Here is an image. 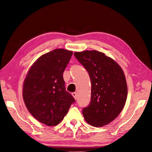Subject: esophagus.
I'll return each mask as SVG.
<instances>
[{
  "label": "esophagus",
  "instance_id": "obj_1",
  "mask_svg": "<svg viewBox=\"0 0 152 152\" xmlns=\"http://www.w3.org/2000/svg\"><path fill=\"white\" fill-rule=\"evenodd\" d=\"M72 96H74V98L75 99H77V93L76 92H74V93H72Z\"/></svg>",
  "mask_w": 152,
  "mask_h": 152
}]
</instances>
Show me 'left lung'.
<instances>
[{
    "label": "left lung",
    "instance_id": "obj_1",
    "mask_svg": "<svg viewBox=\"0 0 152 152\" xmlns=\"http://www.w3.org/2000/svg\"><path fill=\"white\" fill-rule=\"evenodd\" d=\"M74 56L88 72L91 102L82 113L88 124L103 127L116 118L123 109L127 86L123 70L112 58L95 50L75 52Z\"/></svg>",
    "mask_w": 152,
    "mask_h": 152
}]
</instances>
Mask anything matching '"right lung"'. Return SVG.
Returning <instances> with one entry per match:
<instances>
[{"label":"right lung","instance_id":"1","mask_svg":"<svg viewBox=\"0 0 152 152\" xmlns=\"http://www.w3.org/2000/svg\"><path fill=\"white\" fill-rule=\"evenodd\" d=\"M73 54L56 49L40 56L29 69L23 85V98L33 116L48 126L63 120L75 99L66 91L63 73Z\"/></svg>","mask_w":152,"mask_h":152}]
</instances>
